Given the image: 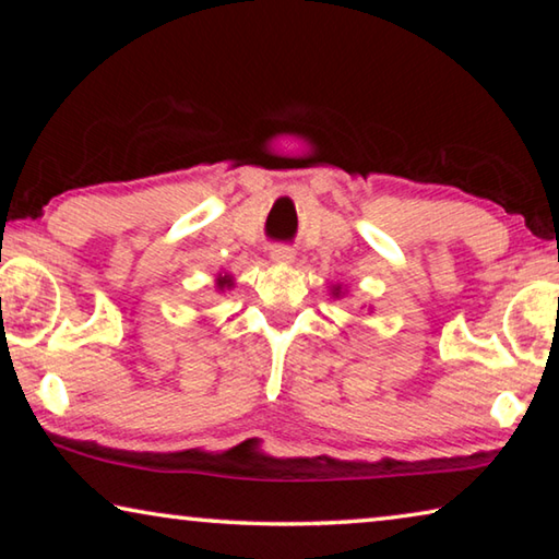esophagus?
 I'll list each match as a JSON object with an SVG mask.
<instances>
[{
  "instance_id": "34e87169",
  "label": "esophagus",
  "mask_w": 559,
  "mask_h": 559,
  "mask_svg": "<svg viewBox=\"0 0 559 559\" xmlns=\"http://www.w3.org/2000/svg\"><path fill=\"white\" fill-rule=\"evenodd\" d=\"M293 259H296V253H293V249H288V246H273V249H271V261L273 263H281V266H286V263H293Z\"/></svg>"
}]
</instances>
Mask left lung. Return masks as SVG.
I'll list each match as a JSON object with an SVG mask.
<instances>
[{"instance_id":"left-lung-1","label":"left lung","mask_w":559,"mask_h":559,"mask_svg":"<svg viewBox=\"0 0 559 559\" xmlns=\"http://www.w3.org/2000/svg\"><path fill=\"white\" fill-rule=\"evenodd\" d=\"M345 290H347V288H345ZM345 290H343V286H333V290H330V296L340 298V296H345Z\"/></svg>"}]
</instances>
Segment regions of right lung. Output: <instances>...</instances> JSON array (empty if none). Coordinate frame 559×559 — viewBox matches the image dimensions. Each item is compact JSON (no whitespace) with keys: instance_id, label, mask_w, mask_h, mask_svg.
<instances>
[{"instance_id":"obj_1","label":"right lung","mask_w":559,"mask_h":559,"mask_svg":"<svg viewBox=\"0 0 559 559\" xmlns=\"http://www.w3.org/2000/svg\"><path fill=\"white\" fill-rule=\"evenodd\" d=\"M234 288V278L229 276V273H224V276H222V273H219V276H216V290H231Z\"/></svg>"}]
</instances>
